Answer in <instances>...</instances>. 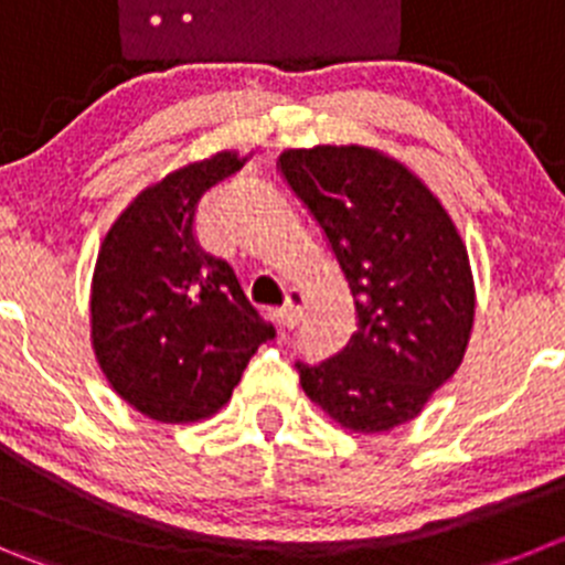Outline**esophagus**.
Wrapping results in <instances>:
<instances>
[{"mask_svg": "<svg viewBox=\"0 0 565 565\" xmlns=\"http://www.w3.org/2000/svg\"><path fill=\"white\" fill-rule=\"evenodd\" d=\"M303 307H307V295L300 292V289H287V300L278 309V326L281 329H292L300 320V315H303Z\"/></svg>", "mask_w": 565, "mask_h": 565, "instance_id": "34e87169", "label": "esophagus"}]
</instances>
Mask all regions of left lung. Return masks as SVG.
Instances as JSON below:
<instances>
[{"mask_svg": "<svg viewBox=\"0 0 565 565\" xmlns=\"http://www.w3.org/2000/svg\"><path fill=\"white\" fill-rule=\"evenodd\" d=\"M281 172L326 231L354 295L356 334L300 387L342 429L379 435L418 418L462 365L477 309L468 247L440 198L365 145L284 150Z\"/></svg>", "mask_w": 565, "mask_h": 565, "instance_id": "obj_1", "label": "left lung"}]
</instances>
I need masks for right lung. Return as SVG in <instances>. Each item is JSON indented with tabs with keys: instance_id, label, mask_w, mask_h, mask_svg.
<instances>
[{
	"instance_id": "obj_1",
	"label": "right lung",
	"mask_w": 565,
	"mask_h": 565,
	"mask_svg": "<svg viewBox=\"0 0 565 565\" xmlns=\"http://www.w3.org/2000/svg\"><path fill=\"white\" fill-rule=\"evenodd\" d=\"M247 156L220 150L141 189L99 242L92 348L116 395L158 424H198L231 402L258 345V318L228 262L194 236L198 203Z\"/></svg>"
}]
</instances>
